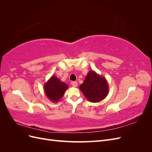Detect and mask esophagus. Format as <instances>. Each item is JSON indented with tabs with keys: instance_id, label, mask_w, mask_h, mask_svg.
Returning <instances> with one entry per match:
<instances>
[{
	"instance_id": "esophagus-1",
	"label": "esophagus",
	"mask_w": 152,
	"mask_h": 152,
	"mask_svg": "<svg viewBox=\"0 0 152 152\" xmlns=\"http://www.w3.org/2000/svg\"><path fill=\"white\" fill-rule=\"evenodd\" d=\"M77 85H78L77 82H75V81H73V82H72V86L73 87H75L77 86Z\"/></svg>"
}]
</instances>
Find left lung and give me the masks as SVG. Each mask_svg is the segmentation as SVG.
Here are the masks:
<instances>
[{"instance_id":"8db88e82","label":"left lung","mask_w":152,"mask_h":152,"mask_svg":"<svg viewBox=\"0 0 152 152\" xmlns=\"http://www.w3.org/2000/svg\"><path fill=\"white\" fill-rule=\"evenodd\" d=\"M80 90L87 100L98 103L107 97L109 87L107 79L93 70H90L80 87Z\"/></svg>"}]
</instances>
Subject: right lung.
<instances>
[{"mask_svg":"<svg viewBox=\"0 0 152 152\" xmlns=\"http://www.w3.org/2000/svg\"><path fill=\"white\" fill-rule=\"evenodd\" d=\"M68 87V84L53 75L44 85V90L45 96L50 101L57 103L63 97Z\"/></svg>","mask_w":152,"mask_h":152,"instance_id":"obj_1","label":"right lung"}]
</instances>
